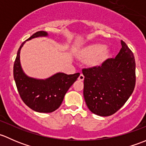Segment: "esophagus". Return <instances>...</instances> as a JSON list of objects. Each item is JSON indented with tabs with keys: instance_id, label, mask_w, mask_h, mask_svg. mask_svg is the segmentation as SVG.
Listing matches in <instances>:
<instances>
[{
	"instance_id": "34e87169",
	"label": "esophagus",
	"mask_w": 146,
	"mask_h": 146,
	"mask_svg": "<svg viewBox=\"0 0 146 146\" xmlns=\"http://www.w3.org/2000/svg\"><path fill=\"white\" fill-rule=\"evenodd\" d=\"M84 78H85V77H84L83 75L80 74V76H79L78 78V80H80V81H82V80H84Z\"/></svg>"
}]
</instances>
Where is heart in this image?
<instances>
[{
  "mask_svg": "<svg viewBox=\"0 0 146 146\" xmlns=\"http://www.w3.org/2000/svg\"><path fill=\"white\" fill-rule=\"evenodd\" d=\"M110 50L102 44H93L86 46L78 53V58L88 66L97 68L102 66L109 58Z\"/></svg>",
  "mask_w": 146,
  "mask_h": 146,
  "instance_id": "b5f03b06",
  "label": "heart"
}]
</instances>
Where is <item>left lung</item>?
Wrapping results in <instances>:
<instances>
[{
  "label": "left lung",
  "mask_w": 146,
  "mask_h": 146,
  "mask_svg": "<svg viewBox=\"0 0 146 146\" xmlns=\"http://www.w3.org/2000/svg\"><path fill=\"white\" fill-rule=\"evenodd\" d=\"M115 58L102 66L82 69L83 95L88 109L101 117L112 115L126 103L136 85V62L133 52L121 41Z\"/></svg>",
  "instance_id": "8db88e82"
}]
</instances>
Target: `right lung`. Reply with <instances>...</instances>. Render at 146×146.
Wrapping results in <instances>:
<instances>
[{"label":"right lung","instance_id":"1","mask_svg":"<svg viewBox=\"0 0 146 146\" xmlns=\"http://www.w3.org/2000/svg\"><path fill=\"white\" fill-rule=\"evenodd\" d=\"M46 36V32L39 31L26 41ZM26 41L19 48L13 66V76L17 90L25 104L32 110L41 113L52 112L61 106L65 95L77 80L80 73L67 75L57 73L45 80L27 76L23 72L20 61V50Z\"/></svg>","mask_w":146,"mask_h":146}]
</instances>
